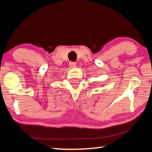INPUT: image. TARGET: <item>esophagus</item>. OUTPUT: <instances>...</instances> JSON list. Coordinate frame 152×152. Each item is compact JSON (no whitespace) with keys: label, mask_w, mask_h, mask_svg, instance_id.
Segmentation results:
<instances>
[{"label":"esophagus","mask_w":152,"mask_h":152,"mask_svg":"<svg viewBox=\"0 0 152 152\" xmlns=\"http://www.w3.org/2000/svg\"><path fill=\"white\" fill-rule=\"evenodd\" d=\"M76 63L75 62H73V61H72V62H70V63H69V66H70L71 68H74V67H75L76 66Z\"/></svg>","instance_id":"1"}]
</instances>
